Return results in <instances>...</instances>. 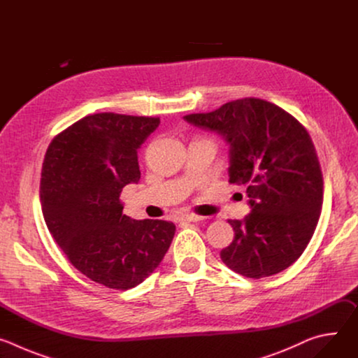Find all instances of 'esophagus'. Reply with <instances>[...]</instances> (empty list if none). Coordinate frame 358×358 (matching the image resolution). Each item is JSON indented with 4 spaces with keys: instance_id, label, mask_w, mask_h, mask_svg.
Instances as JSON below:
<instances>
[{
    "instance_id": "obj_1",
    "label": "esophagus",
    "mask_w": 358,
    "mask_h": 358,
    "mask_svg": "<svg viewBox=\"0 0 358 358\" xmlns=\"http://www.w3.org/2000/svg\"><path fill=\"white\" fill-rule=\"evenodd\" d=\"M181 222H198V221H202V217L199 215H195V214H187V215H182L180 218Z\"/></svg>"
}]
</instances>
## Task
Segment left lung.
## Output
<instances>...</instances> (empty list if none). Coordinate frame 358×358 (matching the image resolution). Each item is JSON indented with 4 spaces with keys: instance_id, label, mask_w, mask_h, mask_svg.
Here are the masks:
<instances>
[{
    "instance_id": "1",
    "label": "left lung",
    "mask_w": 358,
    "mask_h": 358,
    "mask_svg": "<svg viewBox=\"0 0 358 358\" xmlns=\"http://www.w3.org/2000/svg\"><path fill=\"white\" fill-rule=\"evenodd\" d=\"M184 120L218 133L229 145V182L246 185L250 213L229 220L235 236L222 262L253 279L294 264L310 242L323 202V176L313 141L292 115L245 97Z\"/></svg>"
}]
</instances>
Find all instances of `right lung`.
Segmentation results:
<instances>
[{
    "label": "right lung",
    "mask_w": 358,
    "mask_h": 358,
    "mask_svg": "<svg viewBox=\"0 0 358 358\" xmlns=\"http://www.w3.org/2000/svg\"><path fill=\"white\" fill-rule=\"evenodd\" d=\"M159 124V117L90 115L46 150L39 191L46 227L80 273L110 289L148 278L176 234L173 222L124 215L119 199L138 182L137 150Z\"/></svg>",
    "instance_id": "right-lung-1"
}]
</instances>
